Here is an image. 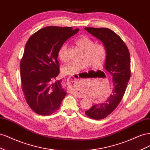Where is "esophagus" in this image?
Masks as SVG:
<instances>
[{
    "label": "esophagus",
    "instance_id": "esophagus-1",
    "mask_svg": "<svg viewBox=\"0 0 150 150\" xmlns=\"http://www.w3.org/2000/svg\"><path fill=\"white\" fill-rule=\"evenodd\" d=\"M68 82L71 83H76V79L74 78V76H70L69 78H68Z\"/></svg>",
    "mask_w": 150,
    "mask_h": 150
}]
</instances>
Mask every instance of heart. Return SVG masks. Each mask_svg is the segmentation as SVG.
Here are the masks:
<instances>
[{
    "label": "heart",
    "instance_id": "b5f03b06",
    "mask_svg": "<svg viewBox=\"0 0 150 150\" xmlns=\"http://www.w3.org/2000/svg\"><path fill=\"white\" fill-rule=\"evenodd\" d=\"M75 44L83 51V59L79 62L72 61L65 65L62 69L63 73L66 75H74L90 64L94 68L101 67L106 61L107 49L105 45L102 43H95L94 40L87 36L83 35L75 40ZM67 45L62 44L58 51V57L65 62L67 60L66 54Z\"/></svg>",
    "mask_w": 150,
    "mask_h": 150
}]
</instances>
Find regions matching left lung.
<instances>
[{
    "label": "left lung",
    "mask_w": 150,
    "mask_h": 150,
    "mask_svg": "<svg viewBox=\"0 0 150 150\" xmlns=\"http://www.w3.org/2000/svg\"><path fill=\"white\" fill-rule=\"evenodd\" d=\"M84 29L100 40L107 49L104 68L112 77L111 94L106 101L85 111L91 118L102 120L115 110L124 96L131 76L130 54L123 40L112 30L94 28Z\"/></svg>",
    "instance_id": "1"
}]
</instances>
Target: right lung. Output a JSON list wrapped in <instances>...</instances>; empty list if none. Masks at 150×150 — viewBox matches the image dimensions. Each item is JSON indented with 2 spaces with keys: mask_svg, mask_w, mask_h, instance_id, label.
<instances>
[{
  "mask_svg": "<svg viewBox=\"0 0 150 150\" xmlns=\"http://www.w3.org/2000/svg\"><path fill=\"white\" fill-rule=\"evenodd\" d=\"M79 29L49 26L32 35L27 42L20 70L25 100L35 113L47 116L56 112L66 96L59 74L58 51Z\"/></svg>",
  "mask_w": 150,
  "mask_h": 150,
  "instance_id": "add662e5",
  "label": "right lung"
}]
</instances>
